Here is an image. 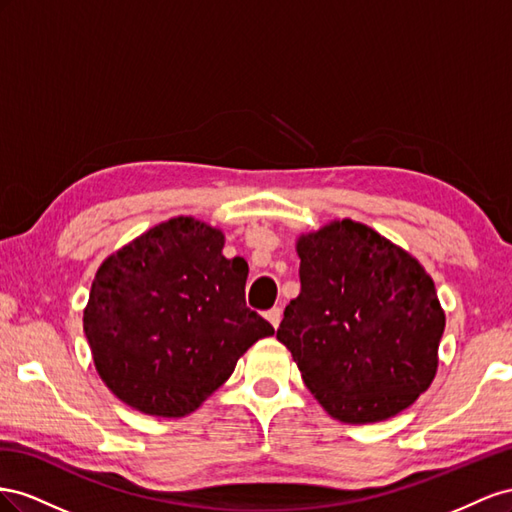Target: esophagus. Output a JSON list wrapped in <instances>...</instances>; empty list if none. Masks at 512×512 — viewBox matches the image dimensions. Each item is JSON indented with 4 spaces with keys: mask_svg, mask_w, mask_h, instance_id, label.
<instances>
[{
    "mask_svg": "<svg viewBox=\"0 0 512 512\" xmlns=\"http://www.w3.org/2000/svg\"><path fill=\"white\" fill-rule=\"evenodd\" d=\"M281 317H283V311L279 309V306H274V309H270V311L266 313V319L270 321V324H272L274 328H279V324H281Z\"/></svg>",
    "mask_w": 512,
    "mask_h": 512,
    "instance_id": "34e87169",
    "label": "esophagus"
}]
</instances>
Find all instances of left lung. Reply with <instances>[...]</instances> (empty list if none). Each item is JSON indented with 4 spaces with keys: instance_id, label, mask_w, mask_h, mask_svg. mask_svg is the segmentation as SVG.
Returning <instances> with one entry per match:
<instances>
[{
    "instance_id": "1",
    "label": "left lung",
    "mask_w": 512,
    "mask_h": 512,
    "mask_svg": "<svg viewBox=\"0 0 512 512\" xmlns=\"http://www.w3.org/2000/svg\"><path fill=\"white\" fill-rule=\"evenodd\" d=\"M300 294L276 339L306 388L349 425L410 407L437 371L444 311L431 276L371 227L334 221L298 240Z\"/></svg>"
}]
</instances>
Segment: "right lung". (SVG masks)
<instances>
[{"label": "right lung", "instance_id": "obj_1", "mask_svg": "<svg viewBox=\"0 0 512 512\" xmlns=\"http://www.w3.org/2000/svg\"><path fill=\"white\" fill-rule=\"evenodd\" d=\"M218 229L171 218L105 259L83 313L96 371L135 410L195 412L274 328L246 306L248 264Z\"/></svg>", "mask_w": 512, "mask_h": 512}]
</instances>
